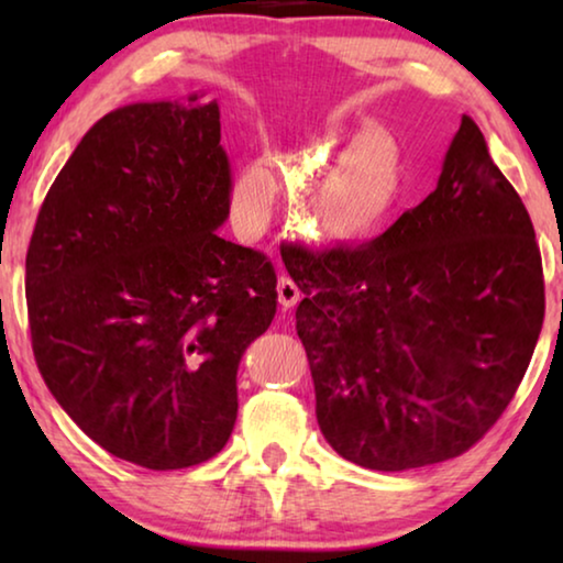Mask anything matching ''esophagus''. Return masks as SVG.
Wrapping results in <instances>:
<instances>
[{
	"mask_svg": "<svg viewBox=\"0 0 563 563\" xmlns=\"http://www.w3.org/2000/svg\"><path fill=\"white\" fill-rule=\"evenodd\" d=\"M300 298H302V292H300L298 285H295V280L288 278V275H280V278H278V302H280V308L290 310L300 302Z\"/></svg>",
	"mask_w": 563,
	"mask_h": 563,
	"instance_id": "esophagus-1",
	"label": "esophagus"
}]
</instances>
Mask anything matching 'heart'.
Returning <instances> with one entry per match:
<instances>
[{
    "instance_id": "heart-1",
    "label": "heart",
    "mask_w": 563,
    "mask_h": 563,
    "mask_svg": "<svg viewBox=\"0 0 563 563\" xmlns=\"http://www.w3.org/2000/svg\"><path fill=\"white\" fill-rule=\"evenodd\" d=\"M393 176L385 133H355L310 194L308 213L316 238L350 241L375 225L393 201ZM275 190L273 168L263 158H245L231 180V213L241 231L255 233L265 225Z\"/></svg>"
}]
</instances>
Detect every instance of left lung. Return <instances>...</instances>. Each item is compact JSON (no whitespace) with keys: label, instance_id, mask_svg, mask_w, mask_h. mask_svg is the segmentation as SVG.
I'll use <instances>...</instances> for the list:
<instances>
[{"label":"left lung","instance_id":"1","mask_svg":"<svg viewBox=\"0 0 563 563\" xmlns=\"http://www.w3.org/2000/svg\"><path fill=\"white\" fill-rule=\"evenodd\" d=\"M305 292L295 330L332 450L405 472L460 456L492 430L544 322L531 218L462 117L440 180L360 247L285 261Z\"/></svg>","mask_w":563,"mask_h":563}]
</instances>
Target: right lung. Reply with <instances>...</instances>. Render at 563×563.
Wrapping results in <instances>:
<instances>
[{
    "label": "right lung",
    "instance_id": "add662e5",
    "mask_svg": "<svg viewBox=\"0 0 563 563\" xmlns=\"http://www.w3.org/2000/svg\"><path fill=\"white\" fill-rule=\"evenodd\" d=\"M231 211L221 111L129 103L59 170L26 251L32 350L79 430L166 472L223 450L238 365L271 328V261L216 231Z\"/></svg>",
    "mask_w": 563,
    "mask_h": 563
}]
</instances>
